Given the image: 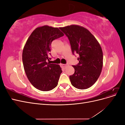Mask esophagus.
<instances>
[{
    "mask_svg": "<svg viewBox=\"0 0 125 125\" xmlns=\"http://www.w3.org/2000/svg\"><path fill=\"white\" fill-rule=\"evenodd\" d=\"M67 65L68 64H61V66L63 68H65Z\"/></svg>",
    "mask_w": 125,
    "mask_h": 125,
    "instance_id": "34e87169",
    "label": "esophagus"
}]
</instances>
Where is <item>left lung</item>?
Masks as SVG:
<instances>
[{
    "label": "left lung",
    "mask_w": 125,
    "mask_h": 125,
    "mask_svg": "<svg viewBox=\"0 0 125 125\" xmlns=\"http://www.w3.org/2000/svg\"><path fill=\"white\" fill-rule=\"evenodd\" d=\"M68 37L73 54H78L79 63L73 66L74 73L70 75L75 88L86 89L100 77L103 67V52L99 43L88 30L77 25L59 28Z\"/></svg>",
    "instance_id": "obj_1"
}]
</instances>
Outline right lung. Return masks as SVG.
I'll return each mask as SVG.
<instances>
[{
  "instance_id": "add662e5",
  "label": "right lung",
  "mask_w": 125,
  "mask_h": 125,
  "mask_svg": "<svg viewBox=\"0 0 125 125\" xmlns=\"http://www.w3.org/2000/svg\"><path fill=\"white\" fill-rule=\"evenodd\" d=\"M58 28L44 25L35 29L25 43L22 62L29 81L35 88L48 91L58 84L62 73L60 66L47 62L51 59L52 41L63 36Z\"/></svg>"
}]
</instances>
